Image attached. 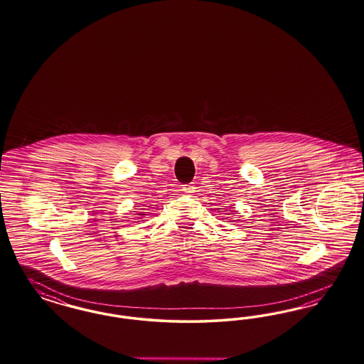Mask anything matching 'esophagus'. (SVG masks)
<instances>
[{
    "label": "esophagus",
    "mask_w": 364,
    "mask_h": 364,
    "mask_svg": "<svg viewBox=\"0 0 364 364\" xmlns=\"http://www.w3.org/2000/svg\"><path fill=\"white\" fill-rule=\"evenodd\" d=\"M195 186L193 184H184L183 186V191H184V193H193L195 192Z\"/></svg>",
    "instance_id": "1"
}]
</instances>
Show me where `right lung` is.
I'll return each mask as SVG.
<instances>
[{
	"instance_id": "obj_1",
	"label": "right lung",
	"mask_w": 364,
	"mask_h": 364,
	"mask_svg": "<svg viewBox=\"0 0 364 364\" xmlns=\"http://www.w3.org/2000/svg\"><path fill=\"white\" fill-rule=\"evenodd\" d=\"M141 215H145V213H141Z\"/></svg>"
}]
</instances>
